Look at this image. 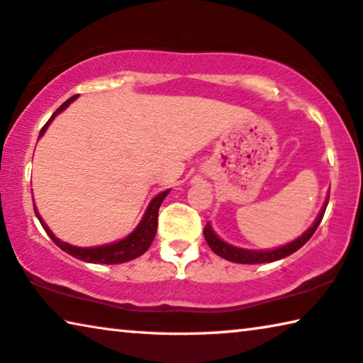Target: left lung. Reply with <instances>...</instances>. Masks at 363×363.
I'll return each instance as SVG.
<instances>
[{
    "instance_id": "1",
    "label": "left lung",
    "mask_w": 363,
    "mask_h": 363,
    "mask_svg": "<svg viewBox=\"0 0 363 363\" xmlns=\"http://www.w3.org/2000/svg\"><path fill=\"white\" fill-rule=\"evenodd\" d=\"M328 202H329V197L326 200V203H324L321 213L318 215L315 225H313L311 228L308 230L305 235L300 236L298 240L291 241L290 245L279 247V250H272V251H246V250H240V247L230 246V245H226V242L221 241L220 238L213 233V230H212V226H210V223L205 225V228H203L205 241H207V245L210 246V250H212L216 254V256L223 257V259H226V261H230V262H238V264H264V262L279 261V259H284L286 256H290V254H294L295 251H298L300 247L305 245L308 240H310V238L313 236V233H315L316 228L321 223L324 212H326Z\"/></svg>"
}]
</instances>
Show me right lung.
<instances>
[{
  "label": "right lung",
  "mask_w": 363,
  "mask_h": 363,
  "mask_svg": "<svg viewBox=\"0 0 363 363\" xmlns=\"http://www.w3.org/2000/svg\"><path fill=\"white\" fill-rule=\"evenodd\" d=\"M77 97H78V94L72 96L68 101H65L55 112H53V116L48 118V122L42 127L39 137H42V135L45 133L48 123H50L53 118H55L57 113H60L63 109H67V107L69 106V102H73L74 99H77ZM167 192H169V191L161 192L153 200H151L147 213H145L143 220L140 221L137 230H135L132 235L127 236L125 240L113 242V245L99 246V247H77V246L67 245V242L60 241L58 238H55V235H53L50 230L47 228V225L42 221L40 215H39V212H37L35 207H34V210H35L37 218H39V221H40L42 228L47 231V235L52 238V241L55 242V245L60 247V250H63L65 252H68L69 256L81 259V261H84V262H93V264H122V262L132 261V259L142 256L143 252L148 251L151 241H153V238L156 235V228H158L160 205L164 200V197L167 196Z\"/></svg>",
  "instance_id": "1"
}]
</instances>
